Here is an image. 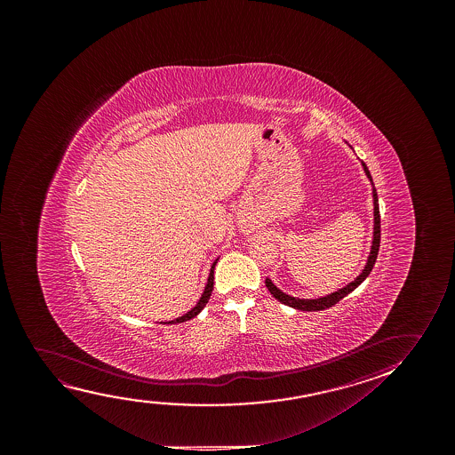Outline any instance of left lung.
Listing matches in <instances>:
<instances>
[{"instance_id":"1","label":"left lung","mask_w":455,"mask_h":455,"mask_svg":"<svg viewBox=\"0 0 455 455\" xmlns=\"http://www.w3.org/2000/svg\"><path fill=\"white\" fill-rule=\"evenodd\" d=\"M362 166H363V171H365V174H367L368 179L371 180L373 183V179H371V175H370V171H368L367 164L362 162ZM373 197H374V236H373V245H371V251H370V256H368V262L365 268L362 270V274L355 278L353 283H349L348 286L343 287L340 291H337V292L331 293V295H326V297H322V299H293L291 295H286V293L281 292L278 287L275 286L272 281L266 278V286H267L268 292L274 295L275 299H278L280 303L283 305L291 306V307H295V309H299V311H323V309H328L331 306L337 305L343 297H347L349 292H353L355 287L359 286L361 283H363V280L367 278L370 272L373 270L374 262H376V258H378V253H379V243H380V214H379V202H378V193H376V188L373 187Z\"/></svg>"}]
</instances>
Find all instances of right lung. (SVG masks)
Returning <instances> with one entry per match:
<instances>
[{"label":"right lung","mask_w":455,"mask_h":455,"mask_svg":"<svg viewBox=\"0 0 455 455\" xmlns=\"http://www.w3.org/2000/svg\"><path fill=\"white\" fill-rule=\"evenodd\" d=\"M216 262L212 264V272H210V276H208V284H206L205 292H204V295H202V299H199L197 306L193 307L191 311L188 312L187 315H183V317L180 318H175V320H172V322H166V323H183V322H187V320H191V318L196 317V315H197V314H199V312L202 311L204 307H205L206 303H208V299H210V297H212V286H214V266H216Z\"/></svg>","instance_id":"obj_1"}]
</instances>
